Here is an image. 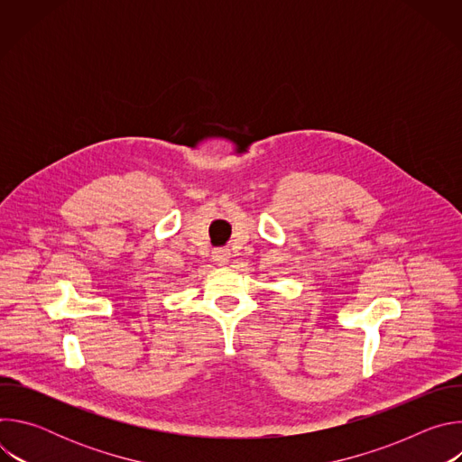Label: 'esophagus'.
<instances>
[{
    "label": "esophagus",
    "instance_id": "esophagus-1",
    "mask_svg": "<svg viewBox=\"0 0 462 462\" xmlns=\"http://www.w3.org/2000/svg\"><path fill=\"white\" fill-rule=\"evenodd\" d=\"M212 259H214L216 265L225 267V265H228V261H230V252H228L226 248H219V250H216V252H214Z\"/></svg>",
    "mask_w": 462,
    "mask_h": 462
}]
</instances>
